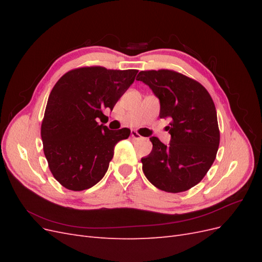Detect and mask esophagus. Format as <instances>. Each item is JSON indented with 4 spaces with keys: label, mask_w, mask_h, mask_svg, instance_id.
Masks as SVG:
<instances>
[{
    "label": "esophagus",
    "mask_w": 262,
    "mask_h": 262,
    "mask_svg": "<svg viewBox=\"0 0 262 262\" xmlns=\"http://www.w3.org/2000/svg\"><path fill=\"white\" fill-rule=\"evenodd\" d=\"M131 137H132V139H134V140H141V139H142V137L140 136V134H139L138 132H136V131H132V132H131Z\"/></svg>",
    "instance_id": "1"
}]
</instances>
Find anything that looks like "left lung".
Listing matches in <instances>:
<instances>
[{"mask_svg": "<svg viewBox=\"0 0 262 262\" xmlns=\"http://www.w3.org/2000/svg\"><path fill=\"white\" fill-rule=\"evenodd\" d=\"M137 80L160 100V118L170 119L169 144L149 138L153 148L142 157V169L163 191H186L199 184L215 160L220 131L214 102L200 83L175 71H141Z\"/></svg>", "mask_w": 262, "mask_h": 262, "instance_id": "obj_1", "label": "left lung"}]
</instances>
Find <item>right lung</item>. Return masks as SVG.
Returning a JSON list of instances; mask_svg holds the SVG:
<instances>
[{
    "label": "right lung",
    "mask_w": 262,
    "mask_h": 262,
    "mask_svg": "<svg viewBox=\"0 0 262 262\" xmlns=\"http://www.w3.org/2000/svg\"><path fill=\"white\" fill-rule=\"evenodd\" d=\"M137 70L102 67L70 71L57 82L41 124L43 152L53 177L69 190L82 191L102 179L119 141L130 130L99 124L132 85Z\"/></svg>",
    "instance_id": "add662e5"
}]
</instances>
